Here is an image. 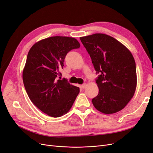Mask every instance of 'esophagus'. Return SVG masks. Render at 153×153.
<instances>
[{"mask_svg":"<svg viewBox=\"0 0 153 153\" xmlns=\"http://www.w3.org/2000/svg\"><path fill=\"white\" fill-rule=\"evenodd\" d=\"M86 85H87V84H86L85 83H84V84H82L81 85V88H82V89H85V88H86Z\"/></svg>","mask_w":153,"mask_h":153,"instance_id":"1","label":"esophagus"}]
</instances>
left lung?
I'll return each mask as SVG.
<instances>
[{
    "mask_svg": "<svg viewBox=\"0 0 153 153\" xmlns=\"http://www.w3.org/2000/svg\"><path fill=\"white\" fill-rule=\"evenodd\" d=\"M97 73L98 95L92 99L95 108L104 114L122 110L136 89V62L130 51L117 40L104 34L80 37Z\"/></svg>",
    "mask_w": 153,
    "mask_h": 153,
    "instance_id": "obj_1",
    "label": "left lung"
}]
</instances>
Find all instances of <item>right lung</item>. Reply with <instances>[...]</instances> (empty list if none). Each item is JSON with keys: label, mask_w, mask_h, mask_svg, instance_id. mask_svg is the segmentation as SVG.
<instances>
[{"label": "right lung", "mask_w": 153, "mask_h": 153, "mask_svg": "<svg viewBox=\"0 0 153 153\" xmlns=\"http://www.w3.org/2000/svg\"><path fill=\"white\" fill-rule=\"evenodd\" d=\"M79 48L74 38L54 36L35 43L28 52L22 73L24 87L32 103L49 116L68 113L79 93L67 79L57 80L65 56Z\"/></svg>", "instance_id": "right-lung-1"}]
</instances>
